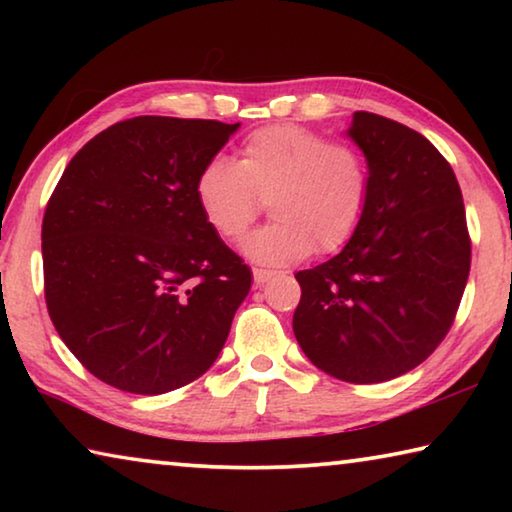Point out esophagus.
Segmentation results:
<instances>
[{
  "label": "esophagus",
  "mask_w": 512,
  "mask_h": 512,
  "mask_svg": "<svg viewBox=\"0 0 512 512\" xmlns=\"http://www.w3.org/2000/svg\"><path fill=\"white\" fill-rule=\"evenodd\" d=\"M273 277V271H266V268H253V280L257 287H262L264 282H268Z\"/></svg>",
  "instance_id": "obj_1"
}]
</instances>
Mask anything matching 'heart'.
<instances>
[{
  "mask_svg": "<svg viewBox=\"0 0 512 512\" xmlns=\"http://www.w3.org/2000/svg\"><path fill=\"white\" fill-rule=\"evenodd\" d=\"M196 203L223 239H239L271 205V221L241 250L264 266L298 262L311 250L334 253L357 232L370 196L366 155L296 124L259 128L235 162L212 158L198 173Z\"/></svg>",
  "mask_w": 512,
  "mask_h": 512,
  "instance_id": "b5f03b06",
  "label": "heart"
}]
</instances>
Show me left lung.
Listing matches in <instances>:
<instances>
[{"label": "left lung", "instance_id": "left-lung-1", "mask_svg": "<svg viewBox=\"0 0 512 512\" xmlns=\"http://www.w3.org/2000/svg\"><path fill=\"white\" fill-rule=\"evenodd\" d=\"M370 196L339 255L298 271L293 334L316 368L350 384L404 375L445 339L470 275L463 194L427 137L372 112L348 128Z\"/></svg>", "mask_w": 512, "mask_h": 512}]
</instances>
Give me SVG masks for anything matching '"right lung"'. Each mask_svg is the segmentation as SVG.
<instances>
[{
    "label": "right lung",
    "instance_id": "1",
    "mask_svg": "<svg viewBox=\"0 0 512 512\" xmlns=\"http://www.w3.org/2000/svg\"><path fill=\"white\" fill-rule=\"evenodd\" d=\"M239 124L133 117L74 155L42 219L45 300L94 377L160 395L219 357L250 268L196 203L201 169Z\"/></svg>",
    "mask_w": 512,
    "mask_h": 512
}]
</instances>
